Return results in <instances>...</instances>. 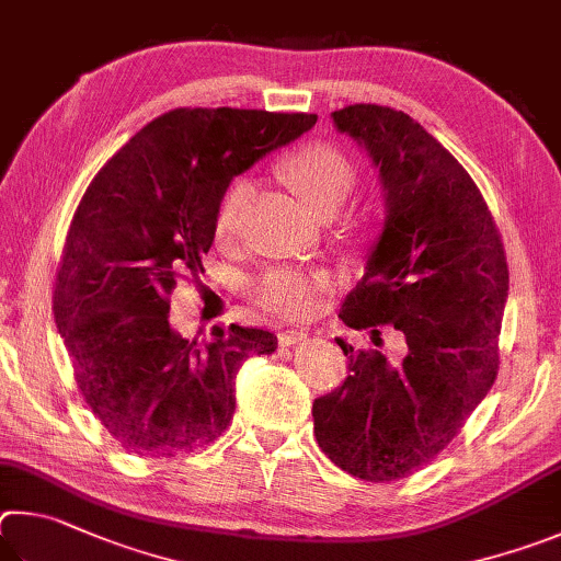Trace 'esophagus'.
<instances>
[{
	"label": "esophagus",
	"instance_id": "1",
	"mask_svg": "<svg viewBox=\"0 0 561 561\" xmlns=\"http://www.w3.org/2000/svg\"><path fill=\"white\" fill-rule=\"evenodd\" d=\"M306 337L308 335L302 330H283L278 335V342H280V347H290V345H298V342H302Z\"/></svg>",
	"mask_w": 561,
	"mask_h": 561
}]
</instances>
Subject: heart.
Returning <instances> with one entry per match:
<instances>
[{"mask_svg":"<svg viewBox=\"0 0 561 561\" xmlns=\"http://www.w3.org/2000/svg\"><path fill=\"white\" fill-rule=\"evenodd\" d=\"M283 174H286L293 190L322 216L337 211L352 192V186H355V167L345 154L330 145L300 147L283 164ZM249 192L251 184L241 176L221 196L214 224L219 239H229L236 231L241 206ZM328 273L322 271L306 273L296 268H273L253 283V298L275 316L302 320L316 312L320 293L328 288Z\"/></svg>","mask_w":561,"mask_h":561,"instance_id":"b5f03b06","label":"heart"}]
</instances>
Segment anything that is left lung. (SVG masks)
Masks as SVG:
<instances>
[{
  "label": "left lung",
  "instance_id": "8db88e82",
  "mask_svg": "<svg viewBox=\"0 0 561 561\" xmlns=\"http://www.w3.org/2000/svg\"><path fill=\"white\" fill-rule=\"evenodd\" d=\"M332 123L367 152L385 192V226L340 318L355 330L391 322L407 355L391 365L337 337L350 375L312 401V419L332 463L385 483L431 463L493 387L507 261L476 182L414 117L359 103Z\"/></svg>",
  "mask_w": 561,
  "mask_h": 561
}]
</instances>
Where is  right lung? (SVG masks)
Listing matches in <instances>:
<instances>
[{"instance_id":"1","label":"right lung","mask_w":561,"mask_h":561,"mask_svg":"<svg viewBox=\"0 0 561 561\" xmlns=\"http://www.w3.org/2000/svg\"><path fill=\"white\" fill-rule=\"evenodd\" d=\"M318 115L176 107L147 123L88 186L66 236L54 318L78 389L135 456L211 444L231 424L236 375L273 332L214 328L206 347L170 325L182 273H204L236 174L308 133Z\"/></svg>"}]
</instances>
